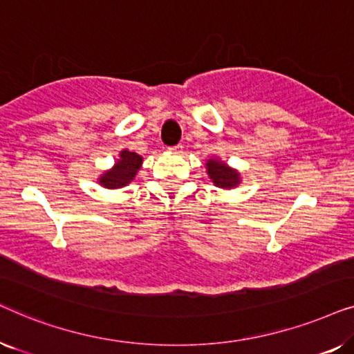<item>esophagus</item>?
I'll return each instance as SVG.
<instances>
[{"label":"esophagus","mask_w":354,"mask_h":354,"mask_svg":"<svg viewBox=\"0 0 354 354\" xmlns=\"http://www.w3.org/2000/svg\"><path fill=\"white\" fill-rule=\"evenodd\" d=\"M169 149H171L172 153H177V154H180V153L183 151V147H182L180 143H178V145H176V147H171V148H169Z\"/></svg>","instance_id":"obj_1"}]
</instances>
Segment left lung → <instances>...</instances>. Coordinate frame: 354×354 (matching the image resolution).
<instances>
[{
	"label": "left lung",
	"instance_id": "8db88e82",
	"mask_svg": "<svg viewBox=\"0 0 354 354\" xmlns=\"http://www.w3.org/2000/svg\"><path fill=\"white\" fill-rule=\"evenodd\" d=\"M206 172L212 183L219 188H234L241 182L240 174L222 162L221 159H209L206 162Z\"/></svg>",
	"mask_w": 354,
	"mask_h": 354
}]
</instances>
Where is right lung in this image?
Masks as SVG:
<instances>
[{
  "label": "right lung",
  "instance_id": "right-lung-1",
  "mask_svg": "<svg viewBox=\"0 0 354 354\" xmlns=\"http://www.w3.org/2000/svg\"><path fill=\"white\" fill-rule=\"evenodd\" d=\"M142 162L143 158L140 156V154L129 151V149H124V151H120L119 159L115 161L114 167L106 171L103 176L98 178L100 185L109 188V190L129 185V183L135 178V176H137L138 169L142 167Z\"/></svg>",
  "mask_w": 354,
  "mask_h": 354
}]
</instances>
